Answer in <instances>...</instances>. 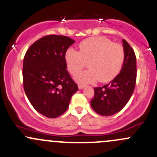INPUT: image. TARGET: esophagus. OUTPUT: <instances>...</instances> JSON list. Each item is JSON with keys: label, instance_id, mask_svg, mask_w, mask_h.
<instances>
[{"label": "esophagus", "instance_id": "34e87169", "mask_svg": "<svg viewBox=\"0 0 157 157\" xmlns=\"http://www.w3.org/2000/svg\"><path fill=\"white\" fill-rule=\"evenodd\" d=\"M84 86H85L84 84H81V83H79L78 84L79 89H83V88H84Z\"/></svg>", "mask_w": 157, "mask_h": 157}]
</instances>
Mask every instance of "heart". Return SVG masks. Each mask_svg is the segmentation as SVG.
<instances>
[{"mask_svg":"<svg viewBox=\"0 0 157 157\" xmlns=\"http://www.w3.org/2000/svg\"><path fill=\"white\" fill-rule=\"evenodd\" d=\"M79 52L68 48L65 52V61L70 73L76 74L86 66L89 70L75 76L80 83L99 81L107 83L113 80L121 71L124 59L122 45L113 43L103 36L83 40L79 45Z\"/></svg>","mask_w":157,"mask_h":157,"instance_id":"b5f03b06","label":"heart"}]
</instances>
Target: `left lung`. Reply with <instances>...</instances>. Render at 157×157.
<instances>
[{
	"mask_svg": "<svg viewBox=\"0 0 157 157\" xmlns=\"http://www.w3.org/2000/svg\"><path fill=\"white\" fill-rule=\"evenodd\" d=\"M124 59L119 74L109 83L94 88L91 107L99 115L109 116L121 110L132 96L137 79V61L134 50L122 39Z\"/></svg>",
	"mask_w": 157,
	"mask_h": 157,
	"instance_id": "obj_1",
	"label": "left lung"
}]
</instances>
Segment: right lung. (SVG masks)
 <instances>
[{
  "label": "right lung",
  "instance_id": "obj_1",
  "mask_svg": "<svg viewBox=\"0 0 157 157\" xmlns=\"http://www.w3.org/2000/svg\"><path fill=\"white\" fill-rule=\"evenodd\" d=\"M74 42L67 36L48 35L35 42L24 56V91L33 108L48 118L64 113L71 96L78 90L66 70L64 58Z\"/></svg>",
  "mask_w": 157,
  "mask_h": 157
}]
</instances>
